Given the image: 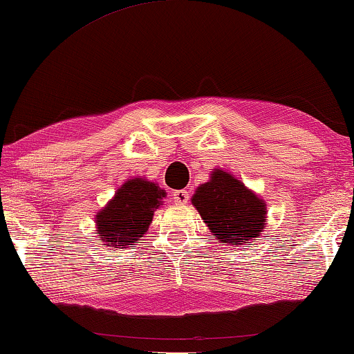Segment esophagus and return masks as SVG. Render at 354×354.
<instances>
[{"instance_id": "esophagus-1", "label": "esophagus", "mask_w": 354, "mask_h": 354, "mask_svg": "<svg viewBox=\"0 0 354 354\" xmlns=\"http://www.w3.org/2000/svg\"><path fill=\"white\" fill-rule=\"evenodd\" d=\"M173 200H175V203L178 205H186L189 201V192L187 190H175V192H173Z\"/></svg>"}]
</instances>
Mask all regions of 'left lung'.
I'll return each instance as SVG.
<instances>
[{"label":"left lung","instance_id":"obj_1","mask_svg":"<svg viewBox=\"0 0 354 354\" xmlns=\"http://www.w3.org/2000/svg\"><path fill=\"white\" fill-rule=\"evenodd\" d=\"M192 205L223 244H249L266 223V205L232 173L216 170L195 190Z\"/></svg>","mask_w":354,"mask_h":354}]
</instances>
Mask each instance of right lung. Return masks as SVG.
Returning a JSON list of instances; mask_svg holds the SVG:
<instances>
[{
    "label": "right lung",
    "mask_w": 354,
    "mask_h": 354,
    "mask_svg": "<svg viewBox=\"0 0 354 354\" xmlns=\"http://www.w3.org/2000/svg\"><path fill=\"white\" fill-rule=\"evenodd\" d=\"M165 192L143 178L127 179L104 209L96 214V228L104 245L126 249L143 238Z\"/></svg>",
    "instance_id": "obj_1"
}]
</instances>
